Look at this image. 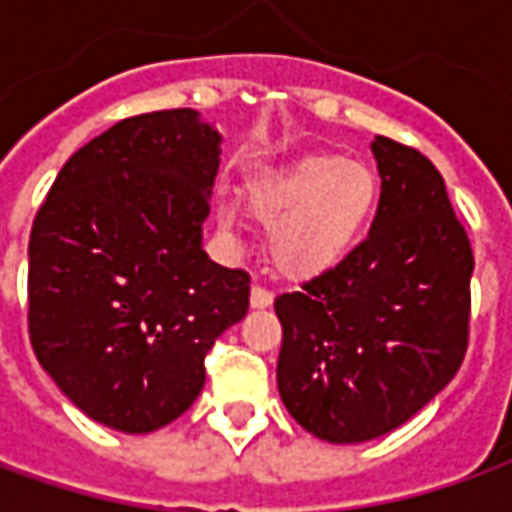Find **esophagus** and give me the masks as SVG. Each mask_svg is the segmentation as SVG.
<instances>
[{
  "mask_svg": "<svg viewBox=\"0 0 512 512\" xmlns=\"http://www.w3.org/2000/svg\"><path fill=\"white\" fill-rule=\"evenodd\" d=\"M271 301H274V293L266 288H260V285H255L252 293H249V304H252L255 310H266V307H271Z\"/></svg>",
  "mask_w": 512,
  "mask_h": 512,
  "instance_id": "obj_1",
  "label": "esophagus"
}]
</instances>
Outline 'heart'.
Here are the masks:
<instances>
[{
	"label": "heart",
	"mask_w": 512,
	"mask_h": 512,
	"mask_svg": "<svg viewBox=\"0 0 512 512\" xmlns=\"http://www.w3.org/2000/svg\"><path fill=\"white\" fill-rule=\"evenodd\" d=\"M249 211L268 227V255L288 277H315L340 266L359 244L378 202V178L365 161L312 153L257 175ZM233 233V211H219Z\"/></svg>",
	"instance_id": "heart-1"
}]
</instances>
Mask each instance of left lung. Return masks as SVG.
Here are the masks:
<instances>
[{"mask_svg": "<svg viewBox=\"0 0 512 512\" xmlns=\"http://www.w3.org/2000/svg\"><path fill=\"white\" fill-rule=\"evenodd\" d=\"M370 147L381 175L370 235L274 301L279 397L332 444L400 428L455 378L469 343L474 257L444 178L395 139Z\"/></svg>", "mask_w": 512, "mask_h": 512, "instance_id": "8db88e82", "label": "left lung"}]
</instances>
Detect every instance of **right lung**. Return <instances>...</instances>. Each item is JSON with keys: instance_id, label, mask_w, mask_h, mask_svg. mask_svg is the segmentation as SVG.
Here are the masks:
<instances>
[{"instance_id": "1", "label": "right lung", "mask_w": 512, "mask_h": 512, "mask_svg": "<svg viewBox=\"0 0 512 512\" xmlns=\"http://www.w3.org/2000/svg\"><path fill=\"white\" fill-rule=\"evenodd\" d=\"M222 134L194 109L128 117L76 150L29 235V340L73 406L120 433L178 419L249 274L213 263L202 222Z\"/></svg>"}]
</instances>
